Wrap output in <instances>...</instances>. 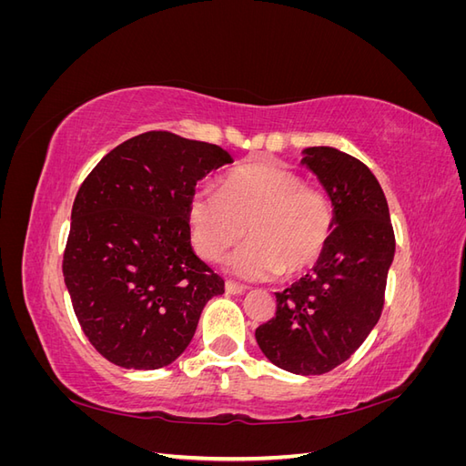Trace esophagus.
Masks as SVG:
<instances>
[{"label": "esophagus", "instance_id": "esophagus-1", "mask_svg": "<svg viewBox=\"0 0 466 466\" xmlns=\"http://www.w3.org/2000/svg\"><path fill=\"white\" fill-rule=\"evenodd\" d=\"M225 291L231 293V295H241V293L247 291V288L235 284V281H225Z\"/></svg>", "mask_w": 466, "mask_h": 466}]
</instances>
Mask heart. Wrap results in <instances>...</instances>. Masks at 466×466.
Instances as JSON below:
<instances>
[{
  "label": "heart",
  "mask_w": 466,
  "mask_h": 466,
  "mask_svg": "<svg viewBox=\"0 0 466 466\" xmlns=\"http://www.w3.org/2000/svg\"><path fill=\"white\" fill-rule=\"evenodd\" d=\"M188 228L196 252L206 260H219L247 231L250 241L231 252L225 268L245 279H272L284 270L301 274L320 260L334 214L327 196L305 187L291 168L247 163L223 177L219 192H192Z\"/></svg>",
  "instance_id": "obj_1"
}]
</instances>
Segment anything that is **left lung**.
<instances>
[{"instance_id":"1","label":"left lung","mask_w":466,"mask_h":466,"mask_svg":"<svg viewBox=\"0 0 466 466\" xmlns=\"http://www.w3.org/2000/svg\"><path fill=\"white\" fill-rule=\"evenodd\" d=\"M332 204L334 229L313 272L276 293V317L257 329L262 354L298 375L344 363L377 324L394 258L387 198L375 175L336 147L303 149Z\"/></svg>"}]
</instances>
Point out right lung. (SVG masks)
Masks as SVG:
<instances>
[{"label":"right lung","mask_w":466,"mask_h":466,"mask_svg":"<svg viewBox=\"0 0 466 466\" xmlns=\"http://www.w3.org/2000/svg\"><path fill=\"white\" fill-rule=\"evenodd\" d=\"M233 163L219 146L146 132L106 153L72 209L64 279L98 354L126 370H159L190 344L223 279L190 245L196 182Z\"/></svg>","instance_id":"obj_1"}]
</instances>
